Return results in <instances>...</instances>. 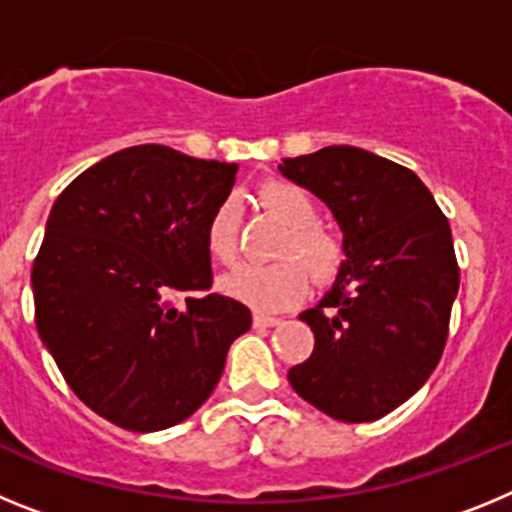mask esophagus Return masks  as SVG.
Returning <instances> with one entry per match:
<instances>
[{
    "label": "esophagus",
    "instance_id": "esophagus-1",
    "mask_svg": "<svg viewBox=\"0 0 512 512\" xmlns=\"http://www.w3.org/2000/svg\"><path fill=\"white\" fill-rule=\"evenodd\" d=\"M279 323H282V320L274 318V315H264V312H256V315H253V325H256V328H274V325Z\"/></svg>",
    "mask_w": 512,
    "mask_h": 512
}]
</instances>
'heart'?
Returning <instances> with one entry per match:
<instances>
[{"label":"heart","mask_w":512,"mask_h":512,"mask_svg":"<svg viewBox=\"0 0 512 512\" xmlns=\"http://www.w3.org/2000/svg\"><path fill=\"white\" fill-rule=\"evenodd\" d=\"M259 202L277 215L289 233L277 251V264L238 266L220 279L230 300L259 312H277L297 305L312 282L325 287L341 277L346 266V243L336 230L318 223V205L297 184L266 182L259 187ZM238 202L223 200L212 210L205 228V246L220 264H233L238 256Z\"/></svg>","instance_id":"obj_1"}]
</instances>
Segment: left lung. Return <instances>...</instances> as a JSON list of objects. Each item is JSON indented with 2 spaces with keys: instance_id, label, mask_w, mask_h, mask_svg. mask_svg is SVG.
Returning <instances> with one entry per match:
<instances>
[{
  "instance_id": "left-lung-1",
  "label": "left lung",
  "mask_w": 512,
  "mask_h": 512,
  "mask_svg": "<svg viewBox=\"0 0 512 512\" xmlns=\"http://www.w3.org/2000/svg\"><path fill=\"white\" fill-rule=\"evenodd\" d=\"M282 174L318 194L343 228L346 266L302 312L310 359L292 390L343 423H369L413 397L438 366L459 292L451 228L405 166L354 146L284 158Z\"/></svg>"
}]
</instances>
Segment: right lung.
<instances>
[{"label":"right lung","mask_w":512,"mask_h":512,"mask_svg":"<svg viewBox=\"0 0 512 512\" xmlns=\"http://www.w3.org/2000/svg\"><path fill=\"white\" fill-rule=\"evenodd\" d=\"M235 164L133 146L58 194L33 264L35 325L87 408L135 433L212 395L251 310L215 295L205 228ZM176 291L193 295L182 308Z\"/></svg>","instance_id":"1"}]
</instances>
